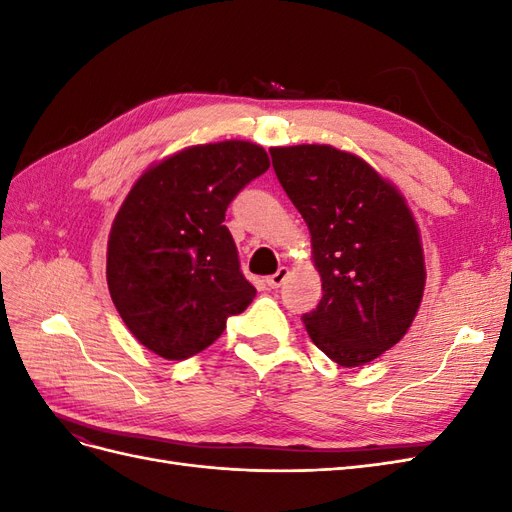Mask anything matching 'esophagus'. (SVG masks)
<instances>
[{"instance_id":"obj_1","label":"esophagus","mask_w":512,"mask_h":512,"mask_svg":"<svg viewBox=\"0 0 512 512\" xmlns=\"http://www.w3.org/2000/svg\"><path fill=\"white\" fill-rule=\"evenodd\" d=\"M286 277H288V269H286V267H280L271 277H267V284H269L271 288H280V286L286 282Z\"/></svg>"}]
</instances>
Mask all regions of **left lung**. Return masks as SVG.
<instances>
[{
	"instance_id": "left-lung-1",
	"label": "left lung",
	"mask_w": 512,
	"mask_h": 512,
	"mask_svg": "<svg viewBox=\"0 0 512 512\" xmlns=\"http://www.w3.org/2000/svg\"><path fill=\"white\" fill-rule=\"evenodd\" d=\"M275 175L312 235L322 299L301 320L342 367L371 363L412 327L425 292L421 230L397 185L333 145L271 147Z\"/></svg>"
}]
</instances>
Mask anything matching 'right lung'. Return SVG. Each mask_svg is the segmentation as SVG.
<instances>
[{"instance_id":"right-lung-1","label":"right lung","mask_w":512,"mask_h":512,"mask_svg":"<svg viewBox=\"0 0 512 512\" xmlns=\"http://www.w3.org/2000/svg\"><path fill=\"white\" fill-rule=\"evenodd\" d=\"M269 166L265 147L230 138L185 147L134 181L108 235L106 282L147 350L188 359L256 297L224 218L230 200Z\"/></svg>"}]
</instances>
